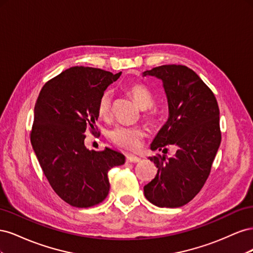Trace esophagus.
<instances>
[{"instance_id": "esophagus-1", "label": "esophagus", "mask_w": 253, "mask_h": 253, "mask_svg": "<svg viewBox=\"0 0 253 253\" xmlns=\"http://www.w3.org/2000/svg\"><path fill=\"white\" fill-rule=\"evenodd\" d=\"M126 163L137 164V163L140 162V158H139V157H136V156H131V155H129V156H126Z\"/></svg>"}]
</instances>
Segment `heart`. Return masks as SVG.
Segmentation results:
<instances>
[{
	"label": "heart",
	"mask_w": 253,
	"mask_h": 253,
	"mask_svg": "<svg viewBox=\"0 0 253 253\" xmlns=\"http://www.w3.org/2000/svg\"><path fill=\"white\" fill-rule=\"evenodd\" d=\"M127 93L133 97L140 108L143 110V118L149 122H155L157 119V111L153 108L154 96L151 89L139 82L131 83L127 86ZM113 96L110 90H105L100 96L97 103V114L103 120H109L112 116ZM145 137V131L139 126H117L109 133L110 140L117 148L126 152H137L142 144Z\"/></svg>",
	"instance_id": "b5f03b06"
}]
</instances>
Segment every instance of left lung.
<instances>
[{"label": "left lung", "mask_w": 253, "mask_h": 253, "mask_svg": "<svg viewBox=\"0 0 253 253\" xmlns=\"http://www.w3.org/2000/svg\"><path fill=\"white\" fill-rule=\"evenodd\" d=\"M143 75L163 80L170 113L151 149L167 153L171 145L177 148L172 157H150L158 170L144 186V196L157 207L177 208L193 200L210 175L221 140L218 104L210 87L186 65H162Z\"/></svg>", "instance_id": "1"}]
</instances>
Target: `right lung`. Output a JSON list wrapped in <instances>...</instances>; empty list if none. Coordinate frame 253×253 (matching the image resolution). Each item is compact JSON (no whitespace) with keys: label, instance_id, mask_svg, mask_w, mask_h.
Wrapping results in <instances>:
<instances>
[{"label":"right lung","instance_id":"obj_1","mask_svg":"<svg viewBox=\"0 0 253 253\" xmlns=\"http://www.w3.org/2000/svg\"><path fill=\"white\" fill-rule=\"evenodd\" d=\"M120 75L74 66L45 83L37 99L30 142L52 190L76 208L102 203L110 191L109 171L125 164L117 151L84 145V133L98 134L99 98Z\"/></svg>","mask_w":253,"mask_h":253}]
</instances>
